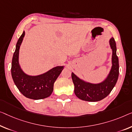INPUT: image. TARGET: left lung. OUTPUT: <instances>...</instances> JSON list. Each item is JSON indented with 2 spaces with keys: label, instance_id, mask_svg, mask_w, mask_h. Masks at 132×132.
Wrapping results in <instances>:
<instances>
[{
  "label": "left lung",
  "instance_id": "left-lung-1",
  "mask_svg": "<svg viewBox=\"0 0 132 132\" xmlns=\"http://www.w3.org/2000/svg\"><path fill=\"white\" fill-rule=\"evenodd\" d=\"M110 44L113 50V66L109 76L103 82L99 84L86 83L72 73V79L75 85V94L79 99L91 102L100 101L109 95L116 85L119 74V63L116 54V44L113 37L110 39Z\"/></svg>",
  "mask_w": 132,
  "mask_h": 132
}]
</instances>
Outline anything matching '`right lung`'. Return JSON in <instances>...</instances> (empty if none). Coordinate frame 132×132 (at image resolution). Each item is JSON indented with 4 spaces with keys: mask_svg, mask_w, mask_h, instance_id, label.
<instances>
[{
    "mask_svg": "<svg viewBox=\"0 0 132 132\" xmlns=\"http://www.w3.org/2000/svg\"><path fill=\"white\" fill-rule=\"evenodd\" d=\"M24 35L23 31L16 45L12 61V77L18 89L25 97L32 100L46 98L53 92L54 82L63 69V67L57 66L46 73L37 76H28L24 73L18 63L19 47Z\"/></svg>",
    "mask_w": 132,
    "mask_h": 132,
    "instance_id": "add662e5",
    "label": "right lung"
}]
</instances>
